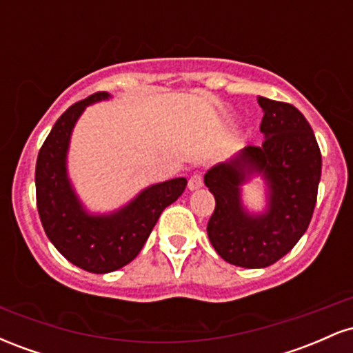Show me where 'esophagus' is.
<instances>
[{"label":"esophagus","instance_id":"1","mask_svg":"<svg viewBox=\"0 0 353 353\" xmlns=\"http://www.w3.org/2000/svg\"><path fill=\"white\" fill-rule=\"evenodd\" d=\"M188 188L190 190H196L202 188V176L201 174H194V176H190V179L188 182Z\"/></svg>","mask_w":353,"mask_h":353}]
</instances>
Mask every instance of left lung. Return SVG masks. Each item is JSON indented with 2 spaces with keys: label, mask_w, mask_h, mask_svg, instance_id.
Wrapping results in <instances>:
<instances>
[{
  "label": "left lung",
  "mask_w": 353,
  "mask_h": 353,
  "mask_svg": "<svg viewBox=\"0 0 353 353\" xmlns=\"http://www.w3.org/2000/svg\"><path fill=\"white\" fill-rule=\"evenodd\" d=\"M257 101L264 143L247 145L204 176L216 199L210 244L225 262L245 269L269 267L292 250L310 224L322 174L317 139L302 112L281 101ZM257 175L268 189L264 213H250L241 201V185Z\"/></svg>",
  "instance_id": "1"
}]
</instances>
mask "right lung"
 <instances>
[{"mask_svg":"<svg viewBox=\"0 0 353 353\" xmlns=\"http://www.w3.org/2000/svg\"><path fill=\"white\" fill-rule=\"evenodd\" d=\"M109 98L96 92L63 112L39 149L34 174L36 204L48 239L71 264L92 274L112 272L136 259L163 210L188 185L185 177L152 184L108 214L84 208L68 176L71 134L84 109Z\"/></svg>","mask_w":353,"mask_h":353,"instance_id":"obj_1","label":"right lung"}]
</instances>
